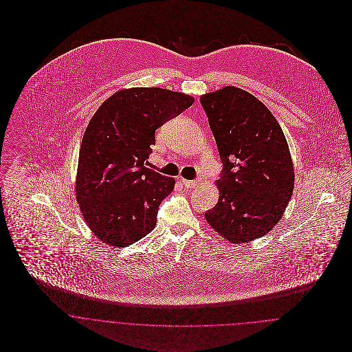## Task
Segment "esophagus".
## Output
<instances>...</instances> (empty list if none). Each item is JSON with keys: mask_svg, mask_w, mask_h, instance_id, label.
<instances>
[{"mask_svg": "<svg viewBox=\"0 0 352 352\" xmlns=\"http://www.w3.org/2000/svg\"><path fill=\"white\" fill-rule=\"evenodd\" d=\"M182 184L186 187V188H192L198 184V182L195 180H186V179H182Z\"/></svg>", "mask_w": 352, "mask_h": 352, "instance_id": "1", "label": "esophagus"}]
</instances>
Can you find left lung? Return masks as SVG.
I'll return each instance as SVG.
<instances>
[{
  "instance_id": "left-lung-1",
  "label": "left lung",
  "mask_w": 352,
  "mask_h": 352,
  "mask_svg": "<svg viewBox=\"0 0 352 352\" xmlns=\"http://www.w3.org/2000/svg\"><path fill=\"white\" fill-rule=\"evenodd\" d=\"M201 104L223 164L219 199L206 219L228 241L248 243L278 223L293 195L287 141L271 111L244 89L226 87Z\"/></svg>"
}]
</instances>
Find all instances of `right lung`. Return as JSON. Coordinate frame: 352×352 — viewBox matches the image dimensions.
Here are the masks:
<instances>
[{
  "label": "right lung",
  "instance_id": "add662e5",
  "mask_svg": "<svg viewBox=\"0 0 352 352\" xmlns=\"http://www.w3.org/2000/svg\"><path fill=\"white\" fill-rule=\"evenodd\" d=\"M194 99L162 88L119 91L91 119L80 149L76 194L87 225L112 247L149 234L175 179L146 168L155 130Z\"/></svg>",
  "mask_w": 352,
  "mask_h": 352
}]
</instances>
